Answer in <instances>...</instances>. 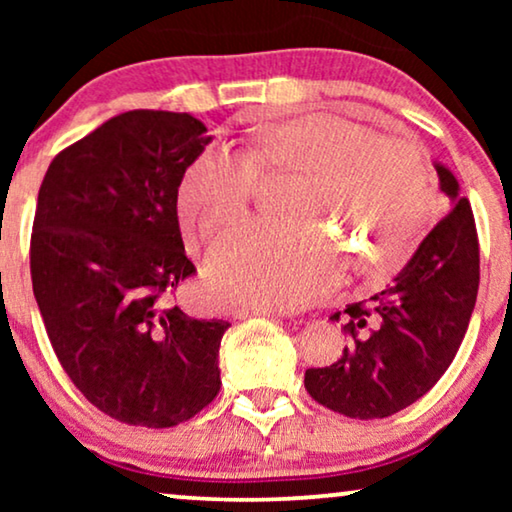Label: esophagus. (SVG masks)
I'll list each match as a JSON object with an SVG mask.
<instances>
[{
	"label": "esophagus",
	"mask_w": 512,
	"mask_h": 512,
	"mask_svg": "<svg viewBox=\"0 0 512 512\" xmlns=\"http://www.w3.org/2000/svg\"><path fill=\"white\" fill-rule=\"evenodd\" d=\"M277 310H268V307H249V305H242V307H235L233 310V317L235 319H247V317H277Z\"/></svg>",
	"instance_id": "obj_1"
}]
</instances>
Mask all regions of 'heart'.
Instances as JSON below:
<instances>
[{"instance_id":"1","label":"heart","mask_w":512,"mask_h":512,"mask_svg":"<svg viewBox=\"0 0 512 512\" xmlns=\"http://www.w3.org/2000/svg\"><path fill=\"white\" fill-rule=\"evenodd\" d=\"M303 174L291 223L254 221L216 244L207 282L216 296L258 307L310 305L342 279L345 247L391 268L410 249L431 202L417 144L363 123L310 114L265 125L249 151L209 144L186 167L179 212L205 240L244 219L263 172Z\"/></svg>"}]
</instances>
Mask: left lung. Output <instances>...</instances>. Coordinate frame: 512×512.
Segmentation results:
<instances>
[{"label":"left lung","instance_id":"obj_1","mask_svg":"<svg viewBox=\"0 0 512 512\" xmlns=\"http://www.w3.org/2000/svg\"><path fill=\"white\" fill-rule=\"evenodd\" d=\"M452 209L424 237L394 284L347 305L349 347L333 366L307 368L305 389L352 419H382L436 384L457 354L480 284V244L471 202L454 174L436 165ZM340 319V312L333 314Z\"/></svg>","mask_w":512,"mask_h":512}]
</instances>
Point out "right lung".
<instances>
[{"label": "right lung", "mask_w": 512, "mask_h": 512, "mask_svg": "<svg viewBox=\"0 0 512 512\" xmlns=\"http://www.w3.org/2000/svg\"><path fill=\"white\" fill-rule=\"evenodd\" d=\"M212 142L191 114L135 109L62 149L39 188L32 291L74 387L116 422L167 429L221 389L230 326L174 305L195 275L177 195Z\"/></svg>", "instance_id": "right-lung-1"}]
</instances>
